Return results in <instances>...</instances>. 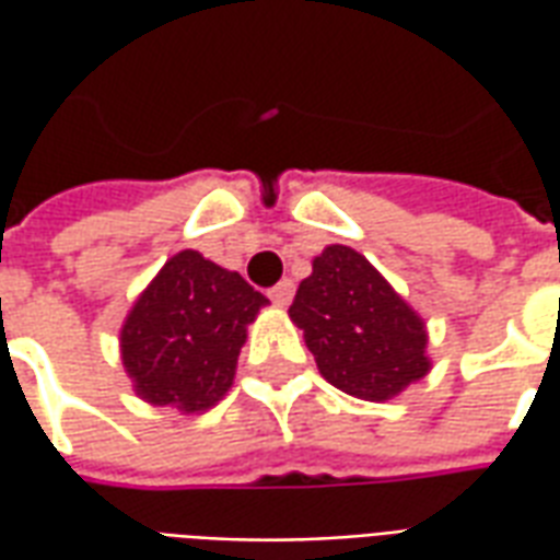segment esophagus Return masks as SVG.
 Returning a JSON list of instances; mask_svg holds the SVG:
<instances>
[{
	"label": "esophagus",
	"mask_w": 560,
	"mask_h": 560,
	"mask_svg": "<svg viewBox=\"0 0 560 560\" xmlns=\"http://www.w3.org/2000/svg\"><path fill=\"white\" fill-rule=\"evenodd\" d=\"M269 300L284 308V305H288L293 300V281L291 279H281L279 284H276V288L269 291Z\"/></svg>",
	"instance_id": "34e87169"
}]
</instances>
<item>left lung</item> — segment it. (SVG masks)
<instances>
[{"mask_svg": "<svg viewBox=\"0 0 560 560\" xmlns=\"http://www.w3.org/2000/svg\"><path fill=\"white\" fill-rule=\"evenodd\" d=\"M288 315L317 372L353 399L389 401L432 372L420 312L351 245H327Z\"/></svg>", "mask_w": 560, "mask_h": 560, "instance_id": "left-lung-1", "label": "left lung"}]
</instances>
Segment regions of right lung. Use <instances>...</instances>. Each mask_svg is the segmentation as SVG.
Masks as SVG:
<instances>
[{"mask_svg": "<svg viewBox=\"0 0 560 560\" xmlns=\"http://www.w3.org/2000/svg\"><path fill=\"white\" fill-rule=\"evenodd\" d=\"M269 300L248 281L185 248L155 272L119 329V357L140 399L179 413L219 405Z\"/></svg>", "mask_w": 560, "mask_h": 560, "instance_id": "obj_1", "label": "right lung"}]
</instances>
